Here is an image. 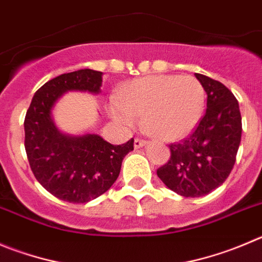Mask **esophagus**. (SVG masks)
Wrapping results in <instances>:
<instances>
[{"label":"esophagus","instance_id":"1","mask_svg":"<svg viewBox=\"0 0 262 262\" xmlns=\"http://www.w3.org/2000/svg\"><path fill=\"white\" fill-rule=\"evenodd\" d=\"M147 143V141L146 139H142V138H136L134 139V147L136 148H141L143 147V146Z\"/></svg>","mask_w":262,"mask_h":262}]
</instances>
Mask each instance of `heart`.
<instances>
[{
    "label": "heart",
    "mask_w": 262,
    "mask_h": 262,
    "mask_svg": "<svg viewBox=\"0 0 262 262\" xmlns=\"http://www.w3.org/2000/svg\"><path fill=\"white\" fill-rule=\"evenodd\" d=\"M204 107L205 89L196 77L155 75L134 80L120 90L111 114L126 128L143 117L150 133L163 141H176L194 130Z\"/></svg>",
    "instance_id": "1"
}]
</instances>
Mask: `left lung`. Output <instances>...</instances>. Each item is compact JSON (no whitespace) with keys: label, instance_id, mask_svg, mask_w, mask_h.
<instances>
[{"label":"left lung","instance_id":"1","mask_svg":"<svg viewBox=\"0 0 262 262\" xmlns=\"http://www.w3.org/2000/svg\"><path fill=\"white\" fill-rule=\"evenodd\" d=\"M207 93V111L187 138L170 143V158L156 170L167 187L199 198L221 186L236 160L242 138L239 103L224 84L195 73Z\"/></svg>","mask_w":262,"mask_h":262}]
</instances>
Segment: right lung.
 Masks as SVG:
<instances>
[{
    "label": "right lung",
    "instance_id": "obj_1",
    "mask_svg": "<svg viewBox=\"0 0 262 262\" xmlns=\"http://www.w3.org/2000/svg\"><path fill=\"white\" fill-rule=\"evenodd\" d=\"M101 86L99 71L86 68L57 76L36 92L24 119V147L32 172L43 189L64 202L88 203L104 194L133 150V138L116 146L97 134L64 136L54 125L51 108L63 93H99Z\"/></svg>",
    "mask_w": 262,
    "mask_h": 262
}]
</instances>
